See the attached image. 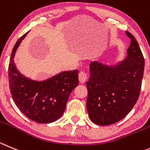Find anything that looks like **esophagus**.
Segmentation results:
<instances>
[{"label":"esophagus","instance_id":"obj_1","mask_svg":"<svg viewBox=\"0 0 150 150\" xmlns=\"http://www.w3.org/2000/svg\"><path fill=\"white\" fill-rule=\"evenodd\" d=\"M88 79V75L86 72L84 71H81L79 73V81L81 83H84L86 81V80Z\"/></svg>","mask_w":150,"mask_h":150}]
</instances>
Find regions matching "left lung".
I'll list each match as a JSON object with an SVG mask.
<instances>
[{
  "mask_svg": "<svg viewBox=\"0 0 150 150\" xmlns=\"http://www.w3.org/2000/svg\"><path fill=\"white\" fill-rule=\"evenodd\" d=\"M126 34L131 43L124 61L115 66L98 61L89 64L86 109L91 121L98 125H110L121 121L139 97L144 58L135 37L129 32Z\"/></svg>",
  "mask_w": 150,
  "mask_h": 150,
  "instance_id": "obj_1",
  "label": "left lung"
}]
</instances>
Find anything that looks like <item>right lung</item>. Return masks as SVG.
<instances>
[{
	"mask_svg": "<svg viewBox=\"0 0 150 150\" xmlns=\"http://www.w3.org/2000/svg\"><path fill=\"white\" fill-rule=\"evenodd\" d=\"M23 35L12 50L9 64L11 95L18 108L29 119L40 124H49L63 115L72 91L79 83L78 70L66 71L43 81L26 78L17 69L13 58Z\"/></svg>",
	"mask_w": 150,
	"mask_h": 150,
	"instance_id": "1",
	"label": "right lung"
}]
</instances>
